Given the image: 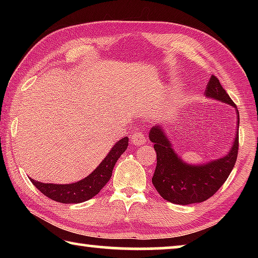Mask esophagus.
<instances>
[{
	"mask_svg": "<svg viewBox=\"0 0 258 258\" xmlns=\"http://www.w3.org/2000/svg\"><path fill=\"white\" fill-rule=\"evenodd\" d=\"M131 142H132V145L139 147L141 145H145L147 142V139L145 135L142 134V132H140V131H135V132L131 135Z\"/></svg>",
	"mask_w": 258,
	"mask_h": 258,
	"instance_id": "esophagus-1",
	"label": "esophagus"
}]
</instances>
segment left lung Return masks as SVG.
Instances as JSON below:
<instances>
[{
  "mask_svg": "<svg viewBox=\"0 0 258 258\" xmlns=\"http://www.w3.org/2000/svg\"><path fill=\"white\" fill-rule=\"evenodd\" d=\"M207 98L217 100L235 108L237 130L228 154L203 164H187L176 154L173 143L160 124L149 132V140L154 143L157 154V166L152 176V184L165 200L177 205L203 203L211 198L223 185L235 164L239 149V111L232 100L212 76L205 91Z\"/></svg>",
  "mask_w": 258,
  "mask_h": 258,
  "instance_id": "left-lung-1",
  "label": "left lung"
}]
</instances>
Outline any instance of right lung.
<instances>
[{
    "label": "right lung",
    "mask_w": 258,
    "mask_h": 258,
    "mask_svg": "<svg viewBox=\"0 0 258 258\" xmlns=\"http://www.w3.org/2000/svg\"><path fill=\"white\" fill-rule=\"evenodd\" d=\"M127 146L128 138L120 139L118 142L115 143V146L111 148L98 167L90 175L78 182L69 183V184H54V183L35 181L32 177H29V180L43 195L54 202L62 204H80L86 202L98 195L110 180L113 166L121 154L127 149Z\"/></svg>",
    "instance_id": "right-lung-1"
}]
</instances>
